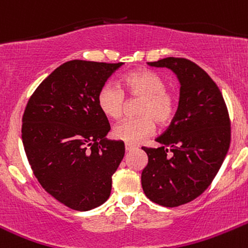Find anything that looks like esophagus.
<instances>
[{
  "mask_svg": "<svg viewBox=\"0 0 248 248\" xmlns=\"http://www.w3.org/2000/svg\"><path fill=\"white\" fill-rule=\"evenodd\" d=\"M124 149H126V151H131V150H133V149H136V145H133V144L126 143V144H124Z\"/></svg>",
  "mask_w": 248,
  "mask_h": 248,
  "instance_id": "1",
  "label": "esophagus"
}]
</instances>
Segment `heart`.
Listing matches in <instances>:
<instances>
[{
  "label": "heart",
  "mask_w": 248,
  "mask_h": 248,
  "mask_svg": "<svg viewBox=\"0 0 248 248\" xmlns=\"http://www.w3.org/2000/svg\"><path fill=\"white\" fill-rule=\"evenodd\" d=\"M126 92L132 97L141 98L138 119H127L112 129L116 139L129 144H138L155 132V121L167 124L177 111V100L166 90V82L160 75L150 70H138L124 78ZM98 107L105 116L117 120L124 109V93L116 83L107 82L98 93Z\"/></svg>",
  "instance_id": "b5f03b06"
}]
</instances>
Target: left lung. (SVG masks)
Here are the masks:
<instances>
[{"mask_svg": "<svg viewBox=\"0 0 248 248\" xmlns=\"http://www.w3.org/2000/svg\"><path fill=\"white\" fill-rule=\"evenodd\" d=\"M148 65L173 71L180 95L174 119L156 139L160 148H141L148 155L141 186L153 202L177 207L200 196L219 170L230 145L229 114L215 81L190 60L170 57Z\"/></svg>", "mask_w": 248, "mask_h": 248, "instance_id": "obj_1", "label": "left lung"}]
</instances>
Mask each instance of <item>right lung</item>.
Wrapping results in <instances>:
<instances>
[{"mask_svg": "<svg viewBox=\"0 0 248 248\" xmlns=\"http://www.w3.org/2000/svg\"><path fill=\"white\" fill-rule=\"evenodd\" d=\"M124 63L70 60L40 83L23 115L21 138L33 174L59 202L76 211L103 205L124 156L109 140L98 93Z\"/></svg>", "mask_w": 248, "mask_h": 248, "instance_id": "1", "label": "right lung"}]
</instances>
